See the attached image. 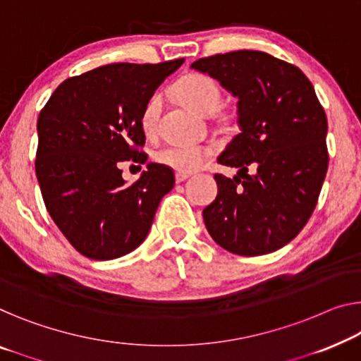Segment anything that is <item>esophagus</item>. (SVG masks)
I'll list each match as a JSON object with an SVG mask.
<instances>
[{"label":"esophagus","instance_id":"34e87169","mask_svg":"<svg viewBox=\"0 0 361 361\" xmlns=\"http://www.w3.org/2000/svg\"><path fill=\"white\" fill-rule=\"evenodd\" d=\"M191 176V173H185V171H176L175 173V181L176 183H181V181H185L186 178H190Z\"/></svg>","mask_w":361,"mask_h":361}]
</instances>
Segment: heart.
<instances>
[{
    "instance_id": "obj_1",
    "label": "heart",
    "mask_w": 361,
    "mask_h": 361,
    "mask_svg": "<svg viewBox=\"0 0 361 361\" xmlns=\"http://www.w3.org/2000/svg\"><path fill=\"white\" fill-rule=\"evenodd\" d=\"M175 90L186 105L206 116L217 111L220 102H222V90H220L219 82L206 74H188L176 84ZM160 111H162V95L155 94L150 97L141 113V128L144 134L152 136L157 131ZM209 154L211 150L202 146L171 144V146L160 149L155 154V159L176 171L191 173V171L201 169Z\"/></svg>"
}]
</instances>
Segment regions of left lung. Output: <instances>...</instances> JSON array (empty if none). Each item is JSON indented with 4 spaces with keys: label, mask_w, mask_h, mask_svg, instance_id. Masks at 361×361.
Listing matches in <instances>:
<instances>
[{
    "label": "left lung",
    "mask_w": 361,
    "mask_h": 361,
    "mask_svg": "<svg viewBox=\"0 0 361 361\" xmlns=\"http://www.w3.org/2000/svg\"><path fill=\"white\" fill-rule=\"evenodd\" d=\"M191 68L238 99L240 133L217 159L238 173L214 176L217 197L202 211L209 235L240 256L282 248L313 214L329 164L327 118L313 84L264 51L214 55Z\"/></svg>",
    "instance_id": "1"
}]
</instances>
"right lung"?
I'll return each mask as SVG.
<instances>
[{
  "label": "right lung",
  "mask_w": 361,
  "mask_h": 361,
  "mask_svg": "<svg viewBox=\"0 0 361 361\" xmlns=\"http://www.w3.org/2000/svg\"><path fill=\"white\" fill-rule=\"evenodd\" d=\"M181 60L115 63L58 85L43 106L35 173L48 214L80 255L116 259L146 240L160 201L175 185L170 166L147 164L126 185L120 162L144 164L141 113Z\"/></svg>",
  "instance_id": "add662e5"
}]
</instances>
